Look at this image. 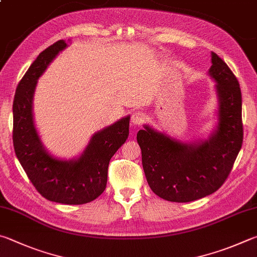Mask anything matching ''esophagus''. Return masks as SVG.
Returning <instances> with one entry per match:
<instances>
[{"mask_svg": "<svg viewBox=\"0 0 257 257\" xmlns=\"http://www.w3.org/2000/svg\"><path fill=\"white\" fill-rule=\"evenodd\" d=\"M145 121V113L143 111H135L132 115V122L135 125H139L142 124Z\"/></svg>", "mask_w": 257, "mask_h": 257, "instance_id": "1", "label": "esophagus"}]
</instances>
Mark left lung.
I'll return each instance as SVG.
<instances>
[{
	"label": "left lung",
	"mask_w": 257,
	"mask_h": 257,
	"mask_svg": "<svg viewBox=\"0 0 257 257\" xmlns=\"http://www.w3.org/2000/svg\"><path fill=\"white\" fill-rule=\"evenodd\" d=\"M209 69L217 82L219 123L209 141L186 145L148 125L137 134L145 175L153 192L172 202H190L207 197L225 183L241 148V92L228 65L211 54Z\"/></svg>",
	"instance_id": "obj_1"
}]
</instances>
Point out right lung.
I'll return each mask as SVG.
<instances>
[{
	"label": "right lung",
	"instance_id": "obj_1",
	"mask_svg": "<svg viewBox=\"0 0 257 257\" xmlns=\"http://www.w3.org/2000/svg\"><path fill=\"white\" fill-rule=\"evenodd\" d=\"M58 40L41 51L19 82L13 101V146L19 162L36 190L49 201L84 204L103 192L111 157L129 135L130 116L119 120L92 137L76 161H59L45 151L32 120V96L37 80L60 50Z\"/></svg>",
	"mask_w": 257,
	"mask_h": 257
}]
</instances>
